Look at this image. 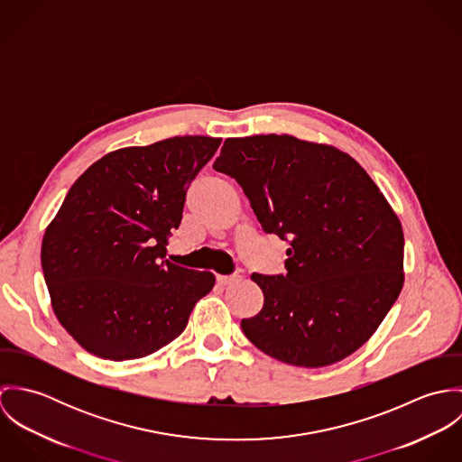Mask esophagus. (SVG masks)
<instances>
[{"instance_id":"obj_1","label":"esophagus","mask_w":462,"mask_h":462,"mask_svg":"<svg viewBox=\"0 0 462 462\" xmlns=\"http://www.w3.org/2000/svg\"><path fill=\"white\" fill-rule=\"evenodd\" d=\"M235 281H236V275H217V282L220 286H227V284H231Z\"/></svg>"}]
</instances>
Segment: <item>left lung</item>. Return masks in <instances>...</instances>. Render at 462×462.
Returning a JSON list of instances; mask_svg holds the SVG:
<instances>
[{
  "label": "left lung",
  "instance_id": "1",
  "mask_svg": "<svg viewBox=\"0 0 462 462\" xmlns=\"http://www.w3.org/2000/svg\"><path fill=\"white\" fill-rule=\"evenodd\" d=\"M213 169L242 187L264 233L290 242L284 275H251L264 302L242 320L245 336L304 368L365 345L403 284L402 224L366 171L291 134L227 138Z\"/></svg>",
  "mask_w": 462,
  "mask_h": 462
}]
</instances>
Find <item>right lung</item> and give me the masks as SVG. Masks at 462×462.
<instances>
[{
  "label": "right lung",
  "mask_w": 462,
  "mask_h": 462,
  "mask_svg": "<svg viewBox=\"0 0 462 462\" xmlns=\"http://www.w3.org/2000/svg\"><path fill=\"white\" fill-rule=\"evenodd\" d=\"M222 138L174 136L92 163L48 226L41 262L64 329L90 354L145 357L189 324L211 272L165 260L187 189Z\"/></svg>",
  "instance_id": "1"
}]
</instances>
